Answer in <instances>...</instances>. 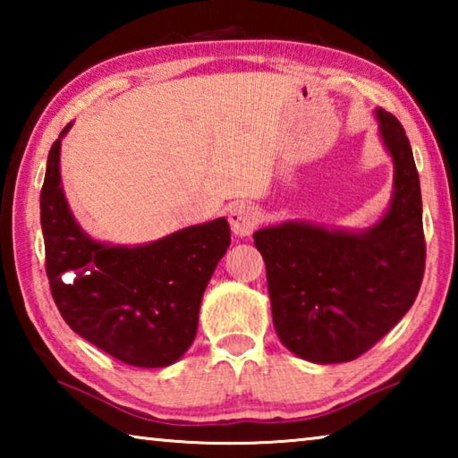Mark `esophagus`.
Segmentation results:
<instances>
[{"mask_svg": "<svg viewBox=\"0 0 458 458\" xmlns=\"http://www.w3.org/2000/svg\"><path fill=\"white\" fill-rule=\"evenodd\" d=\"M228 220H230L232 232H234V234L240 238H246V236H250L254 230H257L260 216L257 212V208H254L252 204H248V201H236V204L230 208Z\"/></svg>", "mask_w": 458, "mask_h": 458, "instance_id": "esophagus-1", "label": "esophagus"}]
</instances>
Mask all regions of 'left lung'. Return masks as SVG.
<instances>
[{
    "mask_svg": "<svg viewBox=\"0 0 458 458\" xmlns=\"http://www.w3.org/2000/svg\"><path fill=\"white\" fill-rule=\"evenodd\" d=\"M377 121L396 175L390 210L374 228L352 234L286 222L254 232L276 335L315 363L352 361L371 350L422 284L426 242L412 147L394 114L377 108Z\"/></svg>",
    "mask_w": 458,
    "mask_h": 458,
    "instance_id": "8db88e82",
    "label": "left lung"
}]
</instances>
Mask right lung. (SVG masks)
Here are the masks:
<instances>
[{"label": "right lung", "instance_id": "right-lung-1", "mask_svg": "<svg viewBox=\"0 0 458 458\" xmlns=\"http://www.w3.org/2000/svg\"><path fill=\"white\" fill-rule=\"evenodd\" d=\"M60 137L40 191L54 303L72 331L114 360L165 368L196 337L201 297L230 246L228 222L218 218L135 248L95 242L74 222L62 191Z\"/></svg>", "mask_w": 458, "mask_h": 458}]
</instances>
